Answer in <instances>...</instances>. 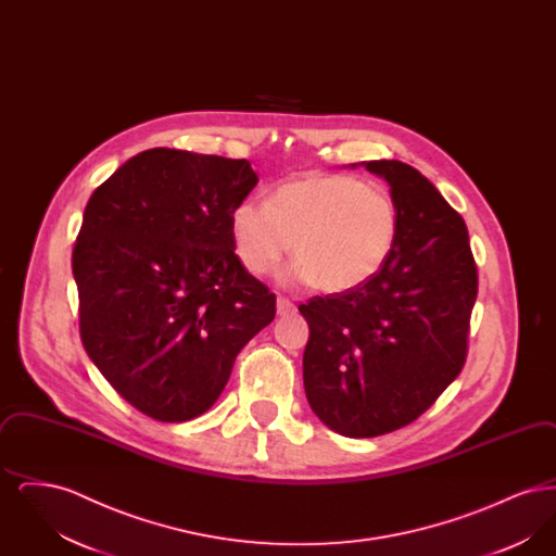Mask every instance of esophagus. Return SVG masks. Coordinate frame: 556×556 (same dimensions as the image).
<instances>
[{
  "mask_svg": "<svg viewBox=\"0 0 556 556\" xmlns=\"http://www.w3.org/2000/svg\"><path fill=\"white\" fill-rule=\"evenodd\" d=\"M293 313H295V304L291 302L290 298L279 295V298H277V315H279V317H290Z\"/></svg>",
  "mask_w": 556,
  "mask_h": 556,
  "instance_id": "obj_1",
  "label": "esophagus"
}]
</instances>
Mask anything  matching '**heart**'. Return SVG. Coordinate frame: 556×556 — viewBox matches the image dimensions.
<instances>
[{"instance_id": "heart-1", "label": "heart", "mask_w": 556, "mask_h": 556, "mask_svg": "<svg viewBox=\"0 0 556 556\" xmlns=\"http://www.w3.org/2000/svg\"><path fill=\"white\" fill-rule=\"evenodd\" d=\"M239 263L266 275L290 252L288 279L340 293L361 288L392 256L400 208L386 187L352 175L315 173L277 187L268 202L245 198L231 211Z\"/></svg>"}]
</instances>
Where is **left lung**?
I'll use <instances>...</instances> for the list:
<instances>
[{
	"label": "left lung",
	"instance_id": "1",
	"mask_svg": "<svg viewBox=\"0 0 556 556\" xmlns=\"http://www.w3.org/2000/svg\"><path fill=\"white\" fill-rule=\"evenodd\" d=\"M365 168L390 184L396 248L356 290L300 304L311 338L304 390L318 419L348 438H375L419 419L467 361L477 266L463 216L400 160Z\"/></svg>",
	"mask_w": 556,
	"mask_h": 556
}]
</instances>
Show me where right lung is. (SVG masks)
<instances>
[{"mask_svg":"<svg viewBox=\"0 0 556 556\" xmlns=\"http://www.w3.org/2000/svg\"><path fill=\"white\" fill-rule=\"evenodd\" d=\"M258 184L248 160L154 148L89 198L73 275L85 352L143 415L206 413L275 293L239 263L231 211Z\"/></svg>","mask_w":556,"mask_h":556,"instance_id":"obj_1","label":"right lung"}]
</instances>
